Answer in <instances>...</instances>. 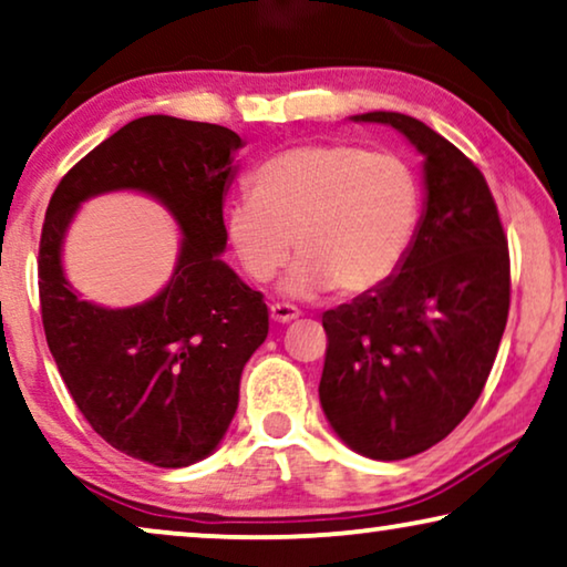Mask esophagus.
I'll return each instance as SVG.
<instances>
[{
    "instance_id": "obj_1",
    "label": "esophagus",
    "mask_w": 567,
    "mask_h": 567,
    "mask_svg": "<svg viewBox=\"0 0 567 567\" xmlns=\"http://www.w3.org/2000/svg\"><path fill=\"white\" fill-rule=\"evenodd\" d=\"M300 316V310L295 306H287V302H275L272 308H269V318L275 320V323H290Z\"/></svg>"
}]
</instances>
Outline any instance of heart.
Returning a JSON list of instances; mask_svg holds the SVG:
<instances>
[{
    "mask_svg": "<svg viewBox=\"0 0 567 567\" xmlns=\"http://www.w3.org/2000/svg\"><path fill=\"white\" fill-rule=\"evenodd\" d=\"M420 214V181L402 157L310 142L257 167L251 193L226 210V236L255 282L272 280L295 239L300 259L285 292L306 298L336 285L341 295H367L400 272Z\"/></svg>",
    "mask_w": 567,
    "mask_h": 567,
    "instance_id": "1",
    "label": "heart"
}]
</instances>
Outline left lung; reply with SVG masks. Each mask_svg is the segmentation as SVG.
<instances>
[{
	"label": "left lung",
	"mask_w": 567,
	"mask_h": 567,
	"mask_svg": "<svg viewBox=\"0 0 567 567\" xmlns=\"http://www.w3.org/2000/svg\"><path fill=\"white\" fill-rule=\"evenodd\" d=\"M425 157V214L408 259L374 292L323 312L320 404L374 461L441 443L484 392L509 316V249L486 177L420 120L369 112Z\"/></svg>",
	"instance_id": "1"
}]
</instances>
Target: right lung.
<instances>
[{
    "label": "right lung",
    "mask_w": 567,
    "mask_h": 567,
    "mask_svg": "<svg viewBox=\"0 0 567 567\" xmlns=\"http://www.w3.org/2000/svg\"><path fill=\"white\" fill-rule=\"evenodd\" d=\"M241 137L226 126L140 116L79 159L58 183L40 236V310L48 349L89 425L137 461L183 468L221 443L239 379L265 343L269 312L221 261L224 196ZM137 189L182 226L176 272L132 309L83 301L62 275L66 226L83 199Z\"/></svg>",
    "instance_id": "1"
}]
</instances>
